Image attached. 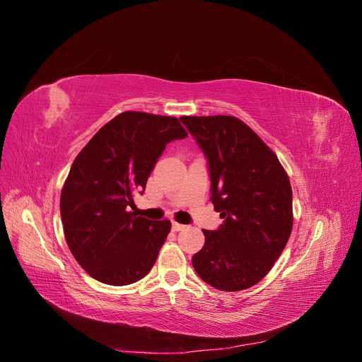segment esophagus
<instances>
[{
  "label": "esophagus",
  "mask_w": 362,
  "mask_h": 362,
  "mask_svg": "<svg viewBox=\"0 0 362 362\" xmlns=\"http://www.w3.org/2000/svg\"><path fill=\"white\" fill-rule=\"evenodd\" d=\"M185 228V225H182V223H178V222H172V229L175 233L177 231H181V229H184Z\"/></svg>",
  "instance_id": "obj_1"
}]
</instances>
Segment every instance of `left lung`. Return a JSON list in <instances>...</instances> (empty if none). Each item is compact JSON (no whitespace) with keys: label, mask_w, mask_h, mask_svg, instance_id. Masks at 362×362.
Instances as JSON below:
<instances>
[{"label":"left lung","mask_w":362,"mask_h":362,"mask_svg":"<svg viewBox=\"0 0 362 362\" xmlns=\"http://www.w3.org/2000/svg\"><path fill=\"white\" fill-rule=\"evenodd\" d=\"M208 158L211 202L225 218L204 229L192 258L199 278L222 291H240L264 278L293 228V192L275 152L234 116H182Z\"/></svg>","instance_id":"obj_1"}]
</instances>
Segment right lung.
I'll return each instance as SVG.
<instances>
[{
	"label": "right lung",
	"instance_id": "obj_1",
	"mask_svg": "<svg viewBox=\"0 0 362 362\" xmlns=\"http://www.w3.org/2000/svg\"><path fill=\"white\" fill-rule=\"evenodd\" d=\"M187 131L172 116L124 112L107 122L74 160L60 196L66 243L76 262L108 286L145 278L170 233L128 206L144 192L169 141Z\"/></svg>",
	"mask_w": 362,
	"mask_h": 362
}]
</instances>
